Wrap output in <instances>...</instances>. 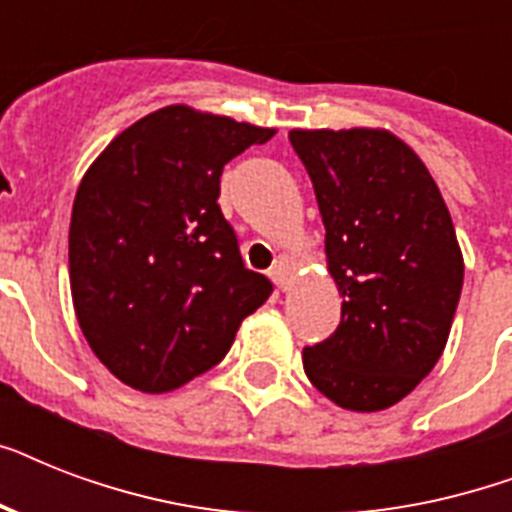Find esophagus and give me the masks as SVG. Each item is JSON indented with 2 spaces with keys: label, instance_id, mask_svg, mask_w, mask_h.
Here are the masks:
<instances>
[{
  "label": "esophagus",
  "instance_id": "34e87169",
  "mask_svg": "<svg viewBox=\"0 0 512 512\" xmlns=\"http://www.w3.org/2000/svg\"><path fill=\"white\" fill-rule=\"evenodd\" d=\"M271 279L279 289H287L289 279H292V257L289 255L276 257V263H273L271 268Z\"/></svg>",
  "mask_w": 512,
  "mask_h": 512
}]
</instances>
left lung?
Instances as JSON below:
<instances>
[{"label": "left lung", "instance_id": "8db88e82", "mask_svg": "<svg viewBox=\"0 0 512 512\" xmlns=\"http://www.w3.org/2000/svg\"><path fill=\"white\" fill-rule=\"evenodd\" d=\"M342 295L335 335L303 350L308 380L350 412H380L428 377L460 303V244L422 159L388 130H292Z\"/></svg>", "mask_w": 512, "mask_h": 512}]
</instances>
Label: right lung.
<instances>
[{
  "label": "right lung",
  "instance_id": "obj_1",
  "mask_svg": "<svg viewBox=\"0 0 512 512\" xmlns=\"http://www.w3.org/2000/svg\"><path fill=\"white\" fill-rule=\"evenodd\" d=\"M276 130L167 106L119 132L84 172L68 228L76 321L116 380L167 393L223 361L271 297L217 204L233 156Z\"/></svg>",
  "mask_w": 512,
  "mask_h": 512
}]
</instances>
